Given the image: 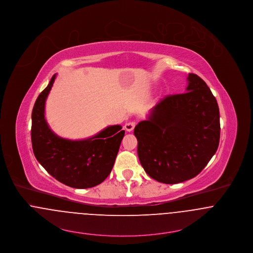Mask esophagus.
Here are the masks:
<instances>
[{
	"instance_id": "obj_1",
	"label": "esophagus",
	"mask_w": 253,
	"mask_h": 253,
	"mask_svg": "<svg viewBox=\"0 0 253 253\" xmlns=\"http://www.w3.org/2000/svg\"><path fill=\"white\" fill-rule=\"evenodd\" d=\"M134 126H135V123H134V122H129V123H126V124L125 125V128H126V130L128 131V132L132 131L133 128H134Z\"/></svg>"
}]
</instances>
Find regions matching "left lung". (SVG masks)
Instances as JSON below:
<instances>
[{
    "instance_id": "1",
    "label": "left lung",
    "mask_w": 253,
    "mask_h": 253,
    "mask_svg": "<svg viewBox=\"0 0 253 253\" xmlns=\"http://www.w3.org/2000/svg\"><path fill=\"white\" fill-rule=\"evenodd\" d=\"M186 92L168 95L134 128L138 158L146 173L163 184L197 176L215 154L219 109L203 79L187 77Z\"/></svg>"
}]
</instances>
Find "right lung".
<instances>
[{"label":"right lung","instance_id":"obj_1","mask_svg":"<svg viewBox=\"0 0 253 253\" xmlns=\"http://www.w3.org/2000/svg\"><path fill=\"white\" fill-rule=\"evenodd\" d=\"M40 93L32 112V146L36 159L62 184L74 188H89L102 183L110 174L125 130L107 126L84 140H69L56 135L47 125L45 101L55 81Z\"/></svg>","mask_w":253,"mask_h":253}]
</instances>
